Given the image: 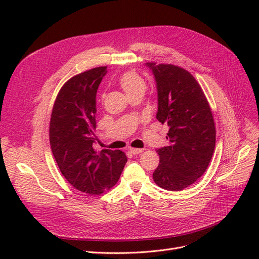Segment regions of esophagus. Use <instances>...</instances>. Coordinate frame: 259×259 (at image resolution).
Returning <instances> with one entry per match:
<instances>
[{
  "label": "esophagus",
  "mask_w": 259,
  "mask_h": 259,
  "mask_svg": "<svg viewBox=\"0 0 259 259\" xmlns=\"http://www.w3.org/2000/svg\"><path fill=\"white\" fill-rule=\"evenodd\" d=\"M144 151V149H138V148H130V152L132 154H139Z\"/></svg>",
  "instance_id": "34e87169"
}]
</instances>
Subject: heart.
<instances>
[{
  "instance_id": "heart-1",
  "label": "heart",
  "mask_w": 259,
  "mask_h": 259,
  "mask_svg": "<svg viewBox=\"0 0 259 259\" xmlns=\"http://www.w3.org/2000/svg\"><path fill=\"white\" fill-rule=\"evenodd\" d=\"M119 84L128 97L135 95V94H142V95H144L147 90V84L145 80L134 71H128L122 74L119 79Z\"/></svg>"
}]
</instances>
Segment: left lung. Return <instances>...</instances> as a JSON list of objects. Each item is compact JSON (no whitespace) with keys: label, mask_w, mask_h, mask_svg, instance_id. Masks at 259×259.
Here are the masks:
<instances>
[{"label":"left lung","mask_w":259,"mask_h":259,"mask_svg":"<svg viewBox=\"0 0 259 259\" xmlns=\"http://www.w3.org/2000/svg\"><path fill=\"white\" fill-rule=\"evenodd\" d=\"M146 66L153 73L158 91L156 119L169 128V145L156 150L160 164L153 180L163 189L180 191L204 174L213 156V114L201 86L187 70L155 62Z\"/></svg>","instance_id":"obj_1"}]
</instances>
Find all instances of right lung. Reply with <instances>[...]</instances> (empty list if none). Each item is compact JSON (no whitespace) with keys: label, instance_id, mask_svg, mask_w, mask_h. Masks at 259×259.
<instances>
[{"label":"right lung","instance_id":"add662e5","mask_svg":"<svg viewBox=\"0 0 259 259\" xmlns=\"http://www.w3.org/2000/svg\"><path fill=\"white\" fill-rule=\"evenodd\" d=\"M107 73L98 67L77 74L59 91L50 123V143L57 165L75 189L101 194L113 187L127 158L120 150H96V94Z\"/></svg>","mask_w":259,"mask_h":259}]
</instances>
